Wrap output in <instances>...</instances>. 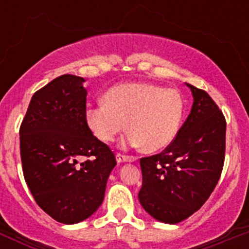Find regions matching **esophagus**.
<instances>
[{
  "label": "esophagus",
  "instance_id": "esophagus-1",
  "mask_svg": "<svg viewBox=\"0 0 249 249\" xmlns=\"http://www.w3.org/2000/svg\"><path fill=\"white\" fill-rule=\"evenodd\" d=\"M116 160H117L118 163H121V162H136V160H137V157H135V156L123 155V153H117V155H116Z\"/></svg>",
  "mask_w": 249,
  "mask_h": 249
}]
</instances>
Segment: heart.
Segmentation results:
<instances>
[{
    "mask_svg": "<svg viewBox=\"0 0 249 249\" xmlns=\"http://www.w3.org/2000/svg\"><path fill=\"white\" fill-rule=\"evenodd\" d=\"M183 114L184 101L176 89L149 83H123L107 91L105 103L89 106L86 121L102 142H112L127 127L129 146L156 152L175 141Z\"/></svg>",
    "mask_w": 249,
    "mask_h": 249,
    "instance_id": "1",
    "label": "heart"
}]
</instances>
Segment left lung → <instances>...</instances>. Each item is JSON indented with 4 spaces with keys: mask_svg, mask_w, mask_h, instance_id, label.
Masks as SVG:
<instances>
[{
    "mask_svg": "<svg viewBox=\"0 0 249 249\" xmlns=\"http://www.w3.org/2000/svg\"><path fill=\"white\" fill-rule=\"evenodd\" d=\"M193 105L177 137L163 152L140 160L141 204L175 224L201 208L218 183L226 153V118L203 89L187 85Z\"/></svg>",
    "mask_w": 249,
    "mask_h": 249,
    "instance_id": "left-lung-1",
    "label": "left lung"
}]
</instances>
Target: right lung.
<instances>
[{
    "label": "right lung",
    "instance_id": "1",
    "mask_svg": "<svg viewBox=\"0 0 249 249\" xmlns=\"http://www.w3.org/2000/svg\"><path fill=\"white\" fill-rule=\"evenodd\" d=\"M83 82L63 74L35 92L19 127L26 183L36 203L65 224L85 221L98 210L117 163L87 124ZM81 158L86 160L78 164Z\"/></svg>",
    "mask_w": 249,
    "mask_h": 249
}]
</instances>
